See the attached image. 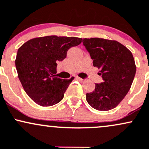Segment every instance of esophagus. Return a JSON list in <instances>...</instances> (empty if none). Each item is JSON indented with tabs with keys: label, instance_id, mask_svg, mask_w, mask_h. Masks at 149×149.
I'll return each instance as SVG.
<instances>
[{
	"label": "esophagus",
	"instance_id": "obj_1",
	"mask_svg": "<svg viewBox=\"0 0 149 149\" xmlns=\"http://www.w3.org/2000/svg\"><path fill=\"white\" fill-rule=\"evenodd\" d=\"M76 79H78V80H79V81H84V79H82V78H80V77H76Z\"/></svg>",
	"mask_w": 149,
	"mask_h": 149
}]
</instances>
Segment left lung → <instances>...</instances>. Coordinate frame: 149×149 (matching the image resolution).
I'll return each instance as SVG.
<instances>
[{
  "label": "left lung",
  "mask_w": 149,
  "mask_h": 149,
  "mask_svg": "<svg viewBox=\"0 0 149 149\" xmlns=\"http://www.w3.org/2000/svg\"><path fill=\"white\" fill-rule=\"evenodd\" d=\"M82 41L103 80L96 84L92 92L86 93V101L98 111L113 109L128 93L136 74L132 54L114 40L91 38H84Z\"/></svg>",
  "instance_id": "8db88e82"
}]
</instances>
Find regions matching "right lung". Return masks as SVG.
<instances>
[{
    "label": "right lung",
    "mask_w": 149,
    "mask_h": 149,
    "mask_svg": "<svg viewBox=\"0 0 149 149\" xmlns=\"http://www.w3.org/2000/svg\"><path fill=\"white\" fill-rule=\"evenodd\" d=\"M81 43V38L46 36L30 39L18 49L15 60L18 77L35 103L51 106L63 99L74 77H56L57 63L66 58L70 48Z\"/></svg>",
    "instance_id": "1"
}]
</instances>
